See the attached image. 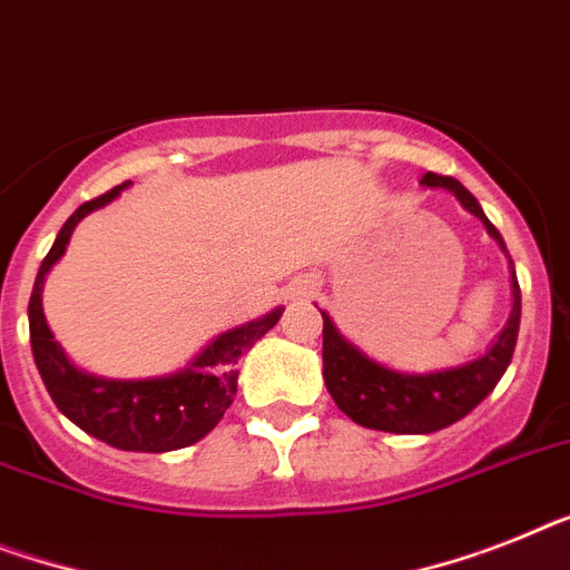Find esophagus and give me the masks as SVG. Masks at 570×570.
I'll list each match as a JSON object with an SVG mask.
<instances>
[{
  "mask_svg": "<svg viewBox=\"0 0 570 570\" xmlns=\"http://www.w3.org/2000/svg\"><path fill=\"white\" fill-rule=\"evenodd\" d=\"M312 294H314L312 279H296L285 288V296H288V299H305V296H312Z\"/></svg>",
  "mask_w": 570,
  "mask_h": 570,
  "instance_id": "34e87169",
  "label": "esophagus"
}]
</instances>
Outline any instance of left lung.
Returning a JSON list of instances; mask_svg holds the SVG:
<instances>
[{
	"label": "left lung",
	"instance_id": "8db88e82",
	"mask_svg": "<svg viewBox=\"0 0 570 570\" xmlns=\"http://www.w3.org/2000/svg\"><path fill=\"white\" fill-rule=\"evenodd\" d=\"M422 186L451 191L460 206L472 212L487 227L489 238H495L498 247L507 253L501 233L489 224L478 197L465 189L463 183L428 171L422 177ZM510 291V317L495 335V341L489 343L487 352L465 364L431 370V373H402V370L379 364L366 352H361L350 337L341 335L335 320L326 312H320L323 314V381H326L335 404L352 422L373 428V431H387V434H434V431H443L469 416L495 390V384L510 366L512 352H515L521 323V291L512 258Z\"/></svg>",
	"mask_w": 570,
	"mask_h": 570
}]
</instances>
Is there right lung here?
<instances>
[{
  "label": "right lung",
  "instance_id": "right-lung-1",
  "mask_svg": "<svg viewBox=\"0 0 570 570\" xmlns=\"http://www.w3.org/2000/svg\"><path fill=\"white\" fill-rule=\"evenodd\" d=\"M127 186L130 180L89 204H81L60 227L49 256L42 258L40 271H37L31 303H28V328H31V352H35L42 384L66 420H72L81 431L112 449L163 454V451L195 445L218 425L220 416L233 404L235 387H238L235 364L253 343L262 341L279 323L285 308L276 305L262 317L220 332L189 364L166 375L105 379V375H92L81 366H75L46 323L42 285H46L51 267L58 265L66 253V244L72 238L75 227L89 212L112 204Z\"/></svg>",
  "mask_w": 570,
  "mask_h": 570
}]
</instances>
